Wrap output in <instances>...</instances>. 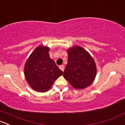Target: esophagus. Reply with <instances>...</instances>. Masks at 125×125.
Here are the masks:
<instances>
[{
	"mask_svg": "<svg viewBox=\"0 0 125 125\" xmlns=\"http://www.w3.org/2000/svg\"><path fill=\"white\" fill-rule=\"evenodd\" d=\"M59 68H60L62 71H63L64 70H65V66H64L63 65H60V66H59Z\"/></svg>",
	"mask_w": 125,
	"mask_h": 125,
	"instance_id": "1",
	"label": "esophagus"
}]
</instances>
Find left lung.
Here are the masks:
<instances>
[{"instance_id": "left-lung-1", "label": "left lung", "mask_w": 125, "mask_h": 125, "mask_svg": "<svg viewBox=\"0 0 125 125\" xmlns=\"http://www.w3.org/2000/svg\"><path fill=\"white\" fill-rule=\"evenodd\" d=\"M67 52L68 60L63 77L75 89L87 88L93 83L97 73L95 60L80 46L70 48Z\"/></svg>"}]
</instances>
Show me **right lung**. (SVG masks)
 I'll return each mask as SVG.
<instances>
[{"label":"right lung","mask_w":125,"mask_h":125,"mask_svg":"<svg viewBox=\"0 0 125 125\" xmlns=\"http://www.w3.org/2000/svg\"><path fill=\"white\" fill-rule=\"evenodd\" d=\"M48 46L40 45L34 49L24 65V73L30 87L38 92L50 90L55 80L63 74L49 57Z\"/></svg>","instance_id":"add662e5"}]
</instances>
